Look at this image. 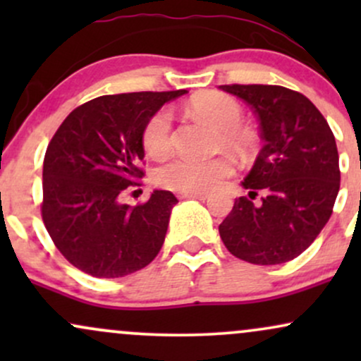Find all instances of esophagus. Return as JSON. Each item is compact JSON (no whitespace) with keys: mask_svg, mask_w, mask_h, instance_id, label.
Instances as JSON below:
<instances>
[{"mask_svg":"<svg viewBox=\"0 0 361 361\" xmlns=\"http://www.w3.org/2000/svg\"><path fill=\"white\" fill-rule=\"evenodd\" d=\"M180 198H193V200H207L209 195L207 193H181Z\"/></svg>","mask_w":361,"mask_h":361,"instance_id":"1","label":"esophagus"}]
</instances>
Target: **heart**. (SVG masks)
Here are the masks:
<instances>
[{"mask_svg":"<svg viewBox=\"0 0 361 361\" xmlns=\"http://www.w3.org/2000/svg\"><path fill=\"white\" fill-rule=\"evenodd\" d=\"M190 109L195 117L204 120L219 130L217 147H229L238 154H247L252 137L241 127L243 106L234 98L224 93H205L193 98ZM173 140L171 111L163 109L156 111L144 127L142 144L149 156L161 157L168 154ZM234 173V166L227 157H214L209 161H193L185 157L168 161L156 169V183L163 188L180 193H205L214 190L224 178Z\"/></svg>","mask_w":361,"mask_h":361,"instance_id":"obj_1","label":"heart"}]
</instances>
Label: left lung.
<instances>
[{
  "instance_id": "left-lung-1",
  "label": "left lung",
  "mask_w": 361,
  "mask_h": 361,
  "mask_svg": "<svg viewBox=\"0 0 361 361\" xmlns=\"http://www.w3.org/2000/svg\"><path fill=\"white\" fill-rule=\"evenodd\" d=\"M259 120L261 147L241 181L246 197L219 226L235 258L280 264L304 252L333 214L339 192L336 140L326 118L302 93L273 85H224ZM264 192L261 204L252 198Z\"/></svg>"
}]
</instances>
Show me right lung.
<instances>
[{
  "label": "right lung",
  "mask_w": 361,
  "mask_h": 361,
  "mask_svg": "<svg viewBox=\"0 0 361 361\" xmlns=\"http://www.w3.org/2000/svg\"><path fill=\"white\" fill-rule=\"evenodd\" d=\"M185 93L98 97L73 110L54 134L44 157L42 219L57 250L78 270L120 279L157 256L176 197L154 190L146 204L130 207L120 195L144 175L139 164L147 120Z\"/></svg>",
  "instance_id": "right-lung-1"
}]
</instances>
